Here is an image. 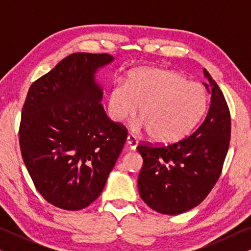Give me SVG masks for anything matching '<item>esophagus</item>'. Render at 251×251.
<instances>
[{
	"label": "esophagus",
	"instance_id": "esophagus-1",
	"mask_svg": "<svg viewBox=\"0 0 251 251\" xmlns=\"http://www.w3.org/2000/svg\"><path fill=\"white\" fill-rule=\"evenodd\" d=\"M126 144H128V146H129L130 150L136 151L137 146H138V140L136 139L135 136L128 135V137H126Z\"/></svg>",
	"mask_w": 251,
	"mask_h": 251
}]
</instances>
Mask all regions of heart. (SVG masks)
<instances>
[{"mask_svg": "<svg viewBox=\"0 0 251 251\" xmlns=\"http://www.w3.org/2000/svg\"><path fill=\"white\" fill-rule=\"evenodd\" d=\"M209 95L197 82L177 72L139 68L126 84L115 83L108 98V114L114 122L131 118L139 107V129L157 143H175L187 136L203 118Z\"/></svg>", "mask_w": 251, "mask_h": 251, "instance_id": "b5f03b06", "label": "heart"}]
</instances>
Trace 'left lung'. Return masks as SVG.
Wrapping results in <instances>:
<instances>
[{
	"label": "left lung",
	"instance_id": "left-lung-1",
	"mask_svg": "<svg viewBox=\"0 0 251 251\" xmlns=\"http://www.w3.org/2000/svg\"><path fill=\"white\" fill-rule=\"evenodd\" d=\"M211 95L204 121L186 138L167 146L139 145L138 177L143 201L160 214L178 215L197 207L221 176L231 138V115L224 95L207 70Z\"/></svg>",
	"mask_w": 251,
	"mask_h": 251
}]
</instances>
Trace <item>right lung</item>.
Segmentation results:
<instances>
[{"label":"right lung","instance_id":"add662e5","mask_svg":"<svg viewBox=\"0 0 251 251\" xmlns=\"http://www.w3.org/2000/svg\"><path fill=\"white\" fill-rule=\"evenodd\" d=\"M114 61L107 53H72L30 85L19 143L34 185L48 202L81 210L104 190L126 139L107 118L96 74Z\"/></svg>","mask_w":251,"mask_h":251}]
</instances>
